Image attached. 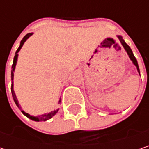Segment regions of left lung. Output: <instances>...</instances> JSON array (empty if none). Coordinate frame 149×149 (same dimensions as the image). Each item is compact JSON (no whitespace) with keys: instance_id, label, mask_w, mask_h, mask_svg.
Listing matches in <instances>:
<instances>
[{"instance_id":"1","label":"left lung","mask_w":149,"mask_h":149,"mask_svg":"<svg viewBox=\"0 0 149 149\" xmlns=\"http://www.w3.org/2000/svg\"><path fill=\"white\" fill-rule=\"evenodd\" d=\"M118 37V39L120 40V41H121V43H122V45L124 47V49H125V51L127 52V53H128V55H129V57H130V58L132 60V62H133V64H134V65L136 66V68H137V71H138V72H139V74H140V70H139V66H138V63H137V60H136V58H135V57L134 56V54H133V52H132V50L130 49V47L129 46V45H127L126 43H125V41L123 40V38L121 37V36H117Z\"/></svg>"}]
</instances>
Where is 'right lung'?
<instances>
[{
  "instance_id": "1",
  "label": "right lung",
  "mask_w": 149,
  "mask_h": 149,
  "mask_svg": "<svg viewBox=\"0 0 149 149\" xmlns=\"http://www.w3.org/2000/svg\"><path fill=\"white\" fill-rule=\"evenodd\" d=\"M31 35H33V33H27L26 36H24V38H23V39L21 40V41H20V45H19V48L17 49V51H16V52H15V58H14V61H13V65H12V71H11V79H12V80H14V72H15V66H16V63H17L18 52H19V50L21 49L22 45H24V43L26 42V40L31 36ZM11 92H12V96H13V98H14V101H15V104L17 105V107H18L19 109H21V107L19 106V103H18L17 97H16L15 91H14V84H13V82H12V84H11ZM58 111V109H57V110H53V111H51L50 113H46V114L40 115V116H33L29 115L28 113H26L24 110H21V112H22V113H23L26 117H28L29 119H31V120H33V121H36V122H40V121H47V120L51 119L54 115H56Z\"/></svg>"
}]
</instances>
